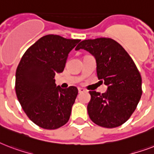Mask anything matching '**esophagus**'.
Here are the masks:
<instances>
[{
    "label": "esophagus",
    "mask_w": 154,
    "mask_h": 154,
    "mask_svg": "<svg viewBox=\"0 0 154 154\" xmlns=\"http://www.w3.org/2000/svg\"><path fill=\"white\" fill-rule=\"evenodd\" d=\"M78 92H79L80 94H81V93H83V92H85V89H83V88L78 87Z\"/></svg>",
    "instance_id": "34e87169"
}]
</instances>
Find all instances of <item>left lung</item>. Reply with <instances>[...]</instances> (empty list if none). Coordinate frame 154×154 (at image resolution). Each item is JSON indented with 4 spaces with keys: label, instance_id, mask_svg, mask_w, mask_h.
Returning a JSON list of instances; mask_svg holds the SVG:
<instances>
[{
    "label": "left lung",
    "instance_id": "8db88e82",
    "mask_svg": "<svg viewBox=\"0 0 154 154\" xmlns=\"http://www.w3.org/2000/svg\"><path fill=\"white\" fill-rule=\"evenodd\" d=\"M81 49L94 56L97 77L108 85L104 94L89 91L91 100L87 109L90 119L105 128L122 125L136 109L142 94L141 77L135 63L111 38L84 40L75 49Z\"/></svg>",
    "mask_w": 154,
    "mask_h": 154
}]
</instances>
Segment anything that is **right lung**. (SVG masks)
Masks as SVG:
<instances>
[{"mask_svg":"<svg viewBox=\"0 0 154 154\" xmlns=\"http://www.w3.org/2000/svg\"><path fill=\"white\" fill-rule=\"evenodd\" d=\"M80 41L46 35L20 59L16 71V94L28 117L41 128L58 129L69 119L78 89L56 86L54 77L63 72L68 54Z\"/></svg>","mask_w":154,"mask_h":154,"instance_id":"1","label":"right lung"}]
</instances>
